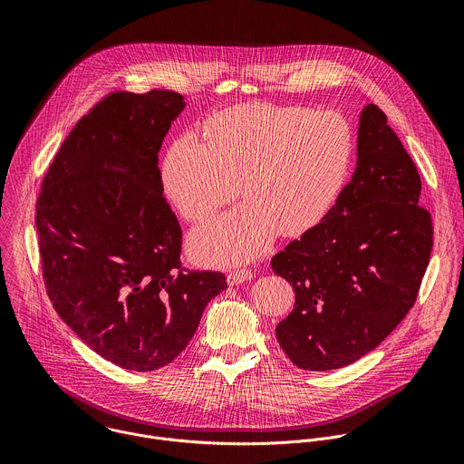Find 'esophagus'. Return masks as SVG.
I'll return each mask as SVG.
<instances>
[{"instance_id": "1", "label": "esophagus", "mask_w": 464, "mask_h": 464, "mask_svg": "<svg viewBox=\"0 0 464 464\" xmlns=\"http://www.w3.org/2000/svg\"><path fill=\"white\" fill-rule=\"evenodd\" d=\"M253 276H255V274H253L251 270H247V268L233 270V272H229V276H227V283L233 285V286H237V285H242V283H246V281H251Z\"/></svg>"}]
</instances>
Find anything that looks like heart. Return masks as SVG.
<instances>
[{
	"instance_id": "b5f03b06",
	"label": "heart",
	"mask_w": 464,
	"mask_h": 464,
	"mask_svg": "<svg viewBox=\"0 0 464 464\" xmlns=\"http://www.w3.org/2000/svg\"><path fill=\"white\" fill-rule=\"evenodd\" d=\"M354 154L353 130L334 111L249 102L204 122V141L176 138L161 185L188 222L209 218L238 192L246 202L198 227L190 251L209 264L246 262L277 233L301 235L334 208Z\"/></svg>"
}]
</instances>
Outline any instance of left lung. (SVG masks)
Listing matches in <instances>:
<instances>
[{"instance_id":"1","label":"left lung","mask_w":464,"mask_h":464,"mask_svg":"<svg viewBox=\"0 0 464 464\" xmlns=\"http://www.w3.org/2000/svg\"><path fill=\"white\" fill-rule=\"evenodd\" d=\"M419 170L369 102L360 117L358 161L336 206L272 258L295 292L276 334L304 371L345 367L378 347L417 301L433 224L419 206Z\"/></svg>"}]
</instances>
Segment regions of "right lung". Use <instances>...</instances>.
Instances as JSON below:
<instances>
[{
  "label": "right lung",
  "instance_id": "1",
  "mask_svg": "<svg viewBox=\"0 0 464 464\" xmlns=\"http://www.w3.org/2000/svg\"><path fill=\"white\" fill-rule=\"evenodd\" d=\"M170 90L113 92L70 131L36 200L47 295L99 356L138 372L192 340L220 272L181 266V227L163 196L158 152L179 115Z\"/></svg>",
  "mask_w": 464,
  "mask_h": 464
}]
</instances>
